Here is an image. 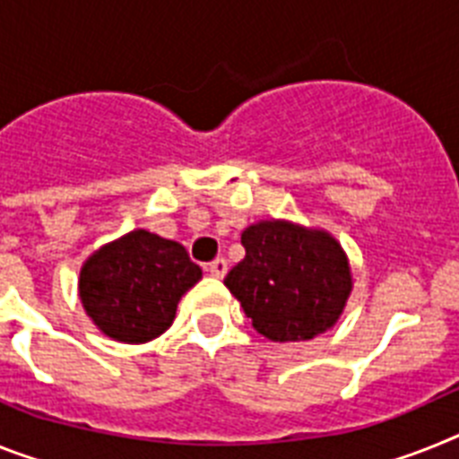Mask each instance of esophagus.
I'll use <instances>...</instances> for the list:
<instances>
[{
	"label": "esophagus",
	"instance_id": "esophagus-1",
	"mask_svg": "<svg viewBox=\"0 0 459 459\" xmlns=\"http://www.w3.org/2000/svg\"><path fill=\"white\" fill-rule=\"evenodd\" d=\"M207 271H210L212 277H223L229 273V264H226V259H214L207 265Z\"/></svg>",
	"mask_w": 459,
	"mask_h": 459
}]
</instances>
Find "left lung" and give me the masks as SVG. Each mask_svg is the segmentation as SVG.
Instances as JSON below:
<instances>
[{
	"label": "left lung",
	"mask_w": 459,
	"mask_h": 459,
	"mask_svg": "<svg viewBox=\"0 0 459 459\" xmlns=\"http://www.w3.org/2000/svg\"><path fill=\"white\" fill-rule=\"evenodd\" d=\"M245 259L226 275L252 326L271 341H310L336 325L352 280L325 230L261 221L242 233Z\"/></svg>",
	"instance_id": "obj_1"
}]
</instances>
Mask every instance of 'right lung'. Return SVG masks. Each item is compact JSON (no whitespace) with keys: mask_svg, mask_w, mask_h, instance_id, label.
I'll return each mask as SVG.
<instances>
[{"mask_svg":"<svg viewBox=\"0 0 459 459\" xmlns=\"http://www.w3.org/2000/svg\"><path fill=\"white\" fill-rule=\"evenodd\" d=\"M200 265L179 242L133 230L86 261L79 291L86 313L107 336L146 342L175 319L177 303L200 280Z\"/></svg>","mask_w":459,"mask_h":459,"instance_id":"1","label":"right lung"}]
</instances>
